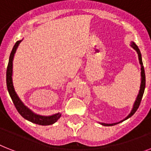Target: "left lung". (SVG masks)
I'll use <instances>...</instances> for the list:
<instances>
[{
	"label": "left lung",
	"instance_id": "left-lung-1",
	"mask_svg": "<svg viewBox=\"0 0 151 151\" xmlns=\"http://www.w3.org/2000/svg\"><path fill=\"white\" fill-rule=\"evenodd\" d=\"M131 46L138 53V56H139V63H140V66H141V84H140V89H139V94L137 95V98L136 99V101L134 105H133V108L131 112L129 114V116H127V118L125 119L122 120L121 122H122V121H124V120L127 119H129V117L133 116V114L135 113L137 110L138 109V108H139V105H140V102H141V100H142V98H143V93H144V89H145V85H146V77H145V71H144V67H143V61H142V57H141V53H140V51H139V48L138 46L136 45L134 42H132L131 43ZM118 122V123H119ZM118 123H112V124H105V123H101L102 125L104 126H114V125L116 124H118Z\"/></svg>",
	"mask_w": 151,
	"mask_h": 151
}]
</instances>
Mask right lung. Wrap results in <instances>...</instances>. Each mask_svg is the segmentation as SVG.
I'll return each mask as SVG.
<instances>
[{
  "mask_svg": "<svg viewBox=\"0 0 151 151\" xmlns=\"http://www.w3.org/2000/svg\"><path fill=\"white\" fill-rule=\"evenodd\" d=\"M20 41H17L14 44V47L12 49V51L10 54L9 61L8 65L7 67V73H6V81H7V88H8V92L12 99V101L15 106L16 109L18 110L21 116L25 119L29 120L30 122L35 123V124L41 125V126H48V125H52L57 121L61 116L60 113H56L55 115L50 116H42L40 115H36L34 112L29 109L28 108L22 103L20 99L16 94L14 91V86H13V82H12V66H13V59L14 55L16 52V50L18 48V45L20 44Z\"/></svg>",
  "mask_w": 151,
  "mask_h": 151,
  "instance_id": "1",
  "label": "right lung"
}]
</instances>
